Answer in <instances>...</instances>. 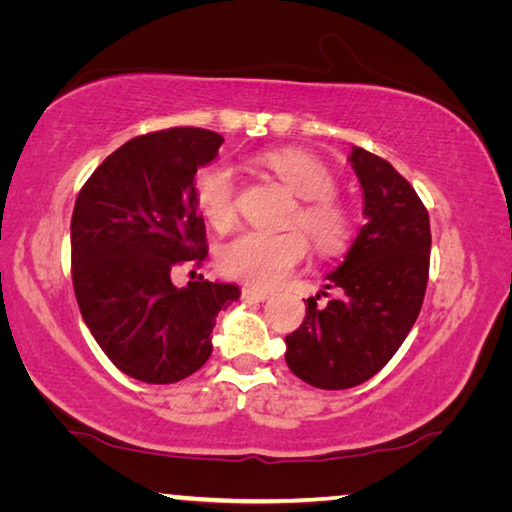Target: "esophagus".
<instances>
[{
    "label": "esophagus",
    "instance_id": "34e87169",
    "mask_svg": "<svg viewBox=\"0 0 512 512\" xmlns=\"http://www.w3.org/2000/svg\"><path fill=\"white\" fill-rule=\"evenodd\" d=\"M241 300H246V302H264V300H268V293L266 291H259V289H253V287H244V289H241Z\"/></svg>",
    "mask_w": 512,
    "mask_h": 512
}]
</instances>
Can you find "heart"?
<instances>
[{
    "instance_id": "1",
    "label": "heart",
    "mask_w": 512,
    "mask_h": 512,
    "mask_svg": "<svg viewBox=\"0 0 512 512\" xmlns=\"http://www.w3.org/2000/svg\"><path fill=\"white\" fill-rule=\"evenodd\" d=\"M262 164L298 196L289 225L309 235L320 255L343 253L354 235V216L334 194L336 178L325 162L298 149H277L262 155ZM194 201L214 230H228L237 221V176L225 162H212L196 173ZM307 239L300 230L241 232L219 250V268L253 287H275L287 280L307 257Z\"/></svg>"
}]
</instances>
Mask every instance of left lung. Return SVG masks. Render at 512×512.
Returning <instances> with one entry per match:
<instances>
[{"mask_svg":"<svg viewBox=\"0 0 512 512\" xmlns=\"http://www.w3.org/2000/svg\"><path fill=\"white\" fill-rule=\"evenodd\" d=\"M352 169L363 189L357 239L345 262L327 275L339 289L325 307L307 298V316L291 332L287 366L325 391L359 386L393 359L418 318L429 280L431 228L427 207L391 162L354 146Z\"/></svg>","mask_w":512,"mask_h":512,"instance_id":"obj_1","label":"left lung"}]
</instances>
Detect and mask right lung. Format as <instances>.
Wrapping results in <instances>:
<instances>
[{
  "instance_id": "obj_1",
  "label": "right lung",
  "mask_w": 512,
  "mask_h": 512,
  "mask_svg": "<svg viewBox=\"0 0 512 512\" xmlns=\"http://www.w3.org/2000/svg\"><path fill=\"white\" fill-rule=\"evenodd\" d=\"M223 137L178 126L133 137L110 153L76 196L72 282L81 316L106 357L146 384H176L212 354L216 314L235 284L203 275L178 289V266L207 257L194 201L196 171Z\"/></svg>"
}]
</instances>
